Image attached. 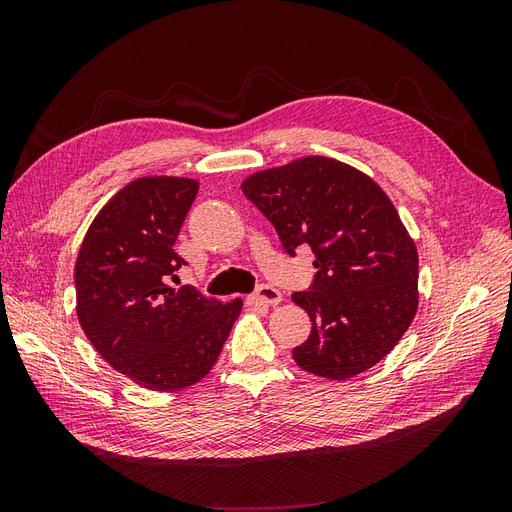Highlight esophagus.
<instances>
[{
  "label": "esophagus",
  "mask_w": 512,
  "mask_h": 512,
  "mask_svg": "<svg viewBox=\"0 0 512 512\" xmlns=\"http://www.w3.org/2000/svg\"><path fill=\"white\" fill-rule=\"evenodd\" d=\"M280 301H282V292L273 288V286H269V284L258 286V290L247 297V303H250V305H267V307L271 305V307H275Z\"/></svg>",
  "instance_id": "34e87169"
}]
</instances>
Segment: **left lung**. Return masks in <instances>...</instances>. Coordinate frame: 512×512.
Wrapping results in <instances>:
<instances>
[{"label":"left lung","mask_w":512,"mask_h":512,"mask_svg":"<svg viewBox=\"0 0 512 512\" xmlns=\"http://www.w3.org/2000/svg\"><path fill=\"white\" fill-rule=\"evenodd\" d=\"M243 194L275 226L288 256L301 245L318 269L292 301L312 333L292 350L309 374L346 380L374 367L410 327L418 305L414 241L378 185L322 156L260 170Z\"/></svg>","instance_id":"8db88e82"}]
</instances>
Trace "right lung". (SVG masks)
Wrapping results in <instances>:
<instances>
[{"mask_svg":"<svg viewBox=\"0 0 512 512\" xmlns=\"http://www.w3.org/2000/svg\"><path fill=\"white\" fill-rule=\"evenodd\" d=\"M198 192L194 179L141 177L91 222L74 269L76 314L102 359L151 391L209 374L241 314L194 286L170 288L188 265L175 241Z\"/></svg>","mask_w":512,"mask_h":512,"instance_id":"add662e5","label":"right lung"}]
</instances>
